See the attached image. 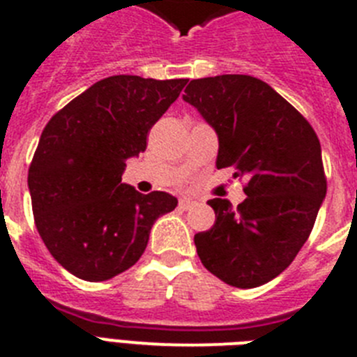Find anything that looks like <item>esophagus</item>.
<instances>
[{
  "label": "esophagus",
  "mask_w": 357,
  "mask_h": 357,
  "mask_svg": "<svg viewBox=\"0 0 357 357\" xmlns=\"http://www.w3.org/2000/svg\"><path fill=\"white\" fill-rule=\"evenodd\" d=\"M197 206V202L195 200H191V198H181V200H178V207H181L182 211H188V209H191V207H195Z\"/></svg>",
  "instance_id": "1"
}]
</instances>
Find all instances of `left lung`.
Wrapping results in <instances>:
<instances>
[{
	"label": "left lung",
	"instance_id": "left-lung-1",
	"mask_svg": "<svg viewBox=\"0 0 357 357\" xmlns=\"http://www.w3.org/2000/svg\"><path fill=\"white\" fill-rule=\"evenodd\" d=\"M182 94L218 135L216 168H234L247 198H213L216 222L195 236L198 257L236 288H255L291 264L314 225L327 182L307 119L248 75L191 80Z\"/></svg>",
	"mask_w": 357,
	"mask_h": 357
}]
</instances>
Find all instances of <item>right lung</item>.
<instances>
[{"label": "right lung", "instance_id": "1", "mask_svg": "<svg viewBox=\"0 0 357 357\" xmlns=\"http://www.w3.org/2000/svg\"><path fill=\"white\" fill-rule=\"evenodd\" d=\"M185 84L103 78L44 127L28 169L31 209L50 254L78 279L109 280L134 266L157 218L178 204L164 191L141 195L121 175Z\"/></svg>", "mask_w": 357, "mask_h": 357}]
</instances>
